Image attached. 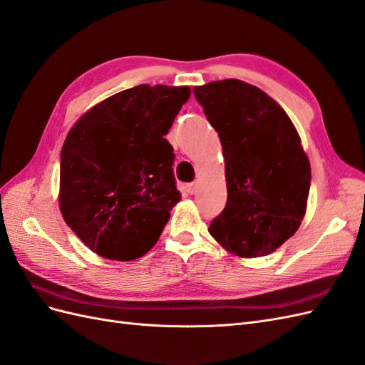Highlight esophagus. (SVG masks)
<instances>
[{"label": "esophagus", "mask_w": 365, "mask_h": 365, "mask_svg": "<svg viewBox=\"0 0 365 365\" xmlns=\"http://www.w3.org/2000/svg\"><path fill=\"white\" fill-rule=\"evenodd\" d=\"M195 189H196V184H195V182L185 184V192L189 193V195H193V193H195Z\"/></svg>", "instance_id": "obj_1"}]
</instances>
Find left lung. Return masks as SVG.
<instances>
[{
	"instance_id": "1",
	"label": "left lung",
	"mask_w": 365,
	"mask_h": 365,
	"mask_svg": "<svg viewBox=\"0 0 365 365\" xmlns=\"http://www.w3.org/2000/svg\"><path fill=\"white\" fill-rule=\"evenodd\" d=\"M218 132L225 160L227 202L209 232L225 250L256 258L277 250L298 230L310 190V163L282 107L240 80L193 87Z\"/></svg>"
}]
</instances>
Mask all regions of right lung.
I'll use <instances>...</instances> for the list:
<instances>
[{"instance_id":"obj_1","label":"right lung","mask_w":365,"mask_h":365,"mask_svg":"<svg viewBox=\"0 0 365 365\" xmlns=\"http://www.w3.org/2000/svg\"><path fill=\"white\" fill-rule=\"evenodd\" d=\"M189 96L187 86L140 84L92 107L67 133L60 209L103 258L132 261L149 252L181 200L164 136Z\"/></svg>"}]
</instances>
